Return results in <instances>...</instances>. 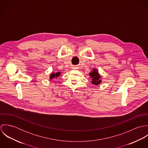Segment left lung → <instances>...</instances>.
Segmentation results:
<instances>
[{"label": "left lung", "mask_w": 148, "mask_h": 148, "mask_svg": "<svg viewBox=\"0 0 148 148\" xmlns=\"http://www.w3.org/2000/svg\"><path fill=\"white\" fill-rule=\"evenodd\" d=\"M89 75L92 78V83L93 84L97 85L101 83V81L100 80L101 76L96 69H95L94 68L93 71L92 72L89 73Z\"/></svg>", "instance_id": "obj_1"}]
</instances>
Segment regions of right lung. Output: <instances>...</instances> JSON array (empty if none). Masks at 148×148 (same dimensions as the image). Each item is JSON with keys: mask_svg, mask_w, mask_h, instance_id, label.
<instances>
[{"mask_svg": "<svg viewBox=\"0 0 148 148\" xmlns=\"http://www.w3.org/2000/svg\"><path fill=\"white\" fill-rule=\"evenodd\" d=\"M60 72H57V73H52L51 75V76H50V79H51H51H53V78H57L58 77H59V76H60Z\"/></svg>", "mask_w": 148, "mask_h": 148, "instance_id": "right-lung-1", "label": "right lung"}]
</instances>
